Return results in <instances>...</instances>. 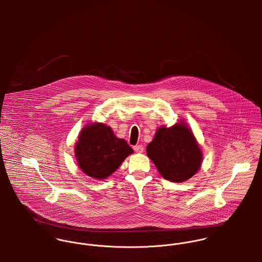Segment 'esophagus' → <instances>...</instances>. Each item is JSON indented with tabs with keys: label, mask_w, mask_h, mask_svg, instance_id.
I'll list each match as a JSON object with an SVG mask.
<instances>
[{
	"label": "esophagus",
	"mask_w": 262,
	"mask_h": 262,
	"mask_svg": "<svg viewBox=\"0 0 262 262\" xmlns=\"http://www.w3.org/2000/svg\"><path fill=\"white\" fill-rule=\"evenodd\" d=\"M133 149H134L135 152H137V153H142L144 151V147L142 145H135L133 147Z\"/></svg>",
	"instance_id": "1"
}]
</instances>
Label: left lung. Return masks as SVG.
<instances>
[{
	"instance_id": "left-lung-1",
	"label": "left lung",
	"mask_w": 262,
	"mask_h": 262,
	"mask_svg": "<svg viewBox=\"0 0 262 262\" xmlns=\"http://www.w3.org/2000/svg\"><path fill=\"white\" fill-rule=\"evenodd\" d=\"M146 152L162 178L172 183L189 180L203 162L202 148L184 120L171 127L160 126Z\"/></svg>"
}]
</instances>
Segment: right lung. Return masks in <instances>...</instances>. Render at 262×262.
<instances>
[{
    "label": "right lung",
    "mask_w": 262,
    "mask_h": 262,
    "mask_svg": "<svg viewBox=\"0 0 262 262\" xmlns=\"http://www.w3.org/2000/svg\"><path fill=\"white\" fill-rule=\"evenodd\" d=\"M75 145V159L80 170L99 181L110 177L133 153L124 139L115 136L110 126L99 122L85 125Z\"/></svg>",
    "instance_id": "right-lung-1"
}]
</instances>
